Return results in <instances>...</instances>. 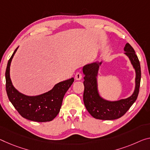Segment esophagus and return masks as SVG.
Listing matches in <instances>:
<instances>
[{
	"label": "esophagus",
	"mask_w": 150,
	"mask_h": 150,
	"mask_svg": "<svg viewBox=\"0 0 150 150\" xmlns=\"http://www.w3.org/2000/svg\"><path fill=\"white\" fill-rule=\"evenodd\" d=\"M81 78H82V75H81V73H77L75 74V79H76V80H78V81H79V80H81Z\"/></svg>",
	"instance_id": "34e87169"
}]
</instances>
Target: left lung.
Segmentation results:
<instances>
[{
	"label": "left lung",
	"instance_id": "1",
	"mask_svg": "<svg viewBox=\"0 0 150 150\" xmlns=\"http://www.w3.org/2000/svg\"><path fill=\"white\" fill-rule=\"evenodd\" d=\"M124 51L135 71L134 91L132 96L126 99L111 101L106 100L100 96L97 77L102 62L89 63L83 67V72L85 75L83 102L88 112L94 118L102 120H113L122 117L137 98L141 80L140 63L134 49L129 43L125 45Z\"/></svg>",
	"mask_w": 150,
	"mask_h": 150
}]
</instances>
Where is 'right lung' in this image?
I'll return each mask as SVG.
<instances>
[{
  "instance_id": "right-lung-1",
  "label": "right lung",
  "mask_w": 150,
  "mask_h": 150,
  "mask_svg": "<svg viewBox=\"0 0 150 150\" xmlns=\"http://www.w3.org/2000/svg\"><path fill=\"white\" fill-rule=\"evenodd\" d=\"M17 47L8 61L5 72L6 90L8 99L23 117L37 122H51L58 115L64 96L74 81V78L59 82L48 92L28 96L16 90L10 77V67Z\"/></svg>"
}]
</instances>
